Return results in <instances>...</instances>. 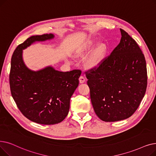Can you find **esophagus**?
Here are the masks:
<instances>
[{"label": "esophagus", "instance_id": "esophagus-1", "mask_svg": "<svg viewBox=\"0 0 156 156\" xmlns=\"http://www.w3.org/2000/svg\"><path fill=\"white\" fill-rule=\"evenodd\" d=\"M79 79V83H84L85 82V80H86V79H85L84 76H80Z\"/></svg>", "mask_w": 156, "mask_h": 156}]
</instances>
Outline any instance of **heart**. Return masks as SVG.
I'll return each instance as SVG.
<instances>
[{"label":"heart","mask_w":156,"mask_h":156,"mask_svg":"<svg viewBox=\"0 0 156 156\" xmlns=\"http://www.w3.org/2000/svg\"><path fill=\"white\" fill-rule=\"evenodd\" d=\"M93 48L92 44H90L86 46L84 49L80 50L79 53V56H83L87 53H88ZM107 50V47L105 44H100L97 48H96L90 55L86 60V66L87 67H94V66H97L103 60V57L105 56V52Z\"/></svg>","instance_id":"1"}]
</instances>
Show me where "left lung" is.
<instances>
[{"mask_svg":"<svg viewBox=\"0 0 156 156\" xmlns=\"http://www.w3.org/2000/svg\"><path fill=\"white\" fill-rule=\"evenodd\" d=\"M121 39L110 55L85 71L96 114L105 122L131 117L147 86L145 56L136 42L121 29Z\"/></svg>","mask_w":156,"mask_h":156,"instance_id":"obj_1","label":"left lung"}]
</instances>
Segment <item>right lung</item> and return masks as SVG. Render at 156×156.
Masks as SVG:
<instances>
[{
	"mask_svg": "<svg viewBox=\"0 0 156 156\" xmlns=\"http://www.w3.org/2000/svg\"><path fill=\"white\" fill-rule=\"evenodd\" d=\"M54 37L53 34L32 36L20 44L11 58L9 84L11 95L25 117L41 124H55L69 114L70 100L79 85L80 70L60 72L49 66L33 72L22 60V50L35 41Z\"/></svg>",
	"mask_w": 156,
	"mask_h": 156,
	"instance_id": "right-lung-1",
	"label": "right lung"
}]
</instances>
